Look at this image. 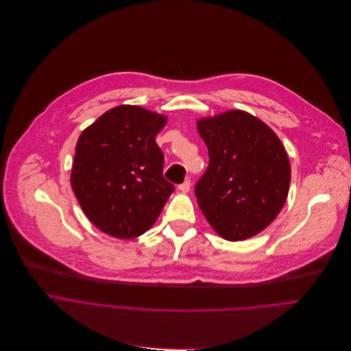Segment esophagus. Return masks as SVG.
Masks as SVG:
<instances>
[{"instance_id":"34e87169","label":"esophagus","mask_w":351,"mask_h":351,"mask_svg":"<svg viewBox=\"0 0 351 351\" xmlns=\"http://www.w3.org/2000/svg\"><path fill=\"white\" fill-rule=\"evenodd\" d=\"M178 189H180L182 193H186V192L191 189V181H189V180H185L182 184L178 185Z\"/></svg>"}]
</instances>
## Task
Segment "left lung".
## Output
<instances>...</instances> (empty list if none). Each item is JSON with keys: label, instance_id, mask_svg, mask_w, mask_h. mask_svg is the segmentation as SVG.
Returning a JSON list of instances; mask_svg holds the SVG:
<instances>
[{"label": "left lung", "instance_id": "8db88e82", "mask_svg": "<svg viewBox=\"0 0 351 351\" xmlns=\"http://www.w3.org/2000/svg\"><path fill=\"white\" fill-rule=\"evenodd\" d=\"M208 166L195 185L197 204L215 231L243 241L268 227L288 197L291 165L276 134L242 110L197 121Z\"/></svg>", "mask_w": 351, "mask_h": 351}]
</instances>
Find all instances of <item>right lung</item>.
Segmentation results:
<instances>
[{
    "label": "right lung",
    "mask_w": 351,
    "mask_h": 351,
    "mask_svg": "<svg viewBox=\"0 0 351 351\" xmlns=\"http://www.w3.org/2000/svg\"><path fill=\"white\" fill-rule=\"evenodd\" d=\"M165 124V116L120 105L82 132L70 181L83 212L105 234L143 235L173 193L155 141Z\"/></svg>",
    "instance_id": "add662e5"
}]
</instances>
